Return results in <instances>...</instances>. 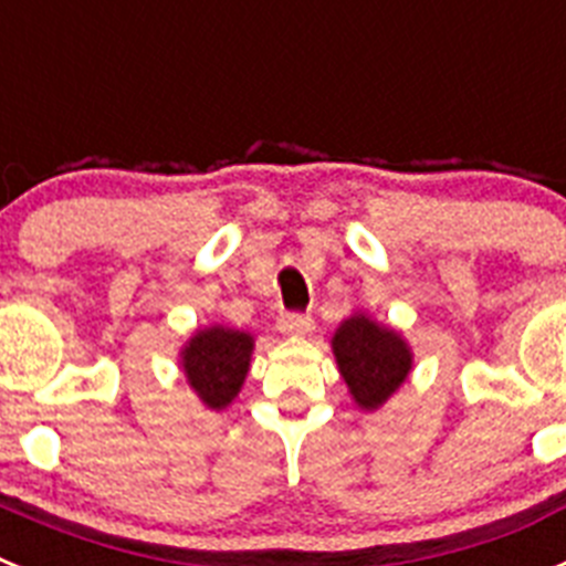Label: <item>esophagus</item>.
Listing matches in <instances>:
<instances>
[{
	"instance_id": "1",
	"label": "esophagus",
	"mask_w": 566,
	"mask_h": 566,
	"mask_svg": "<svg viewBox=\"0 0 566 566\" xmlns=\"http://www.w3.org/2000/svg\"><path fill=\"white\" fill-rule=\"evenodd\" d=\"M277 328L289 337H306L314 332V319L308 314H286V317H280Z\"/></svg>"
}]
</instances>
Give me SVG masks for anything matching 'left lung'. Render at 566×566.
<instances>
[{"instance_id": "8db88e82", "label": "left lung", "mask_w": 566, "mask_h": 566, "mask_svg": "<svg viewBox=\"0 0 566 566\" xmlns=\"http://www.w3.org/2000/svg\"><path fill=\"white\" fill-rule=\"evenodd\" d=\"M332 352L359 411L382 408L413 368V352L402 332L382 326L368 312H354L339 323Z\"/></svg>"}]
</instances>
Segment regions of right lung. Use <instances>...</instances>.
Returning <instances> with one entry per match:
<instances>
[{"label":"right lung","mask_w":566,"mask_h":566,"mask_svg":"<svg viewBox=\"0 0 566 566\" xmlns=\"http://www.w3.org/2000/svg\"><path fill=\"white\" fill-rule=\"evenodd\" d=\"M252 352V334L212 323L192 332L178 354V365L195 397L201 399L209 411H223L234 402L247 382Z\"/></svg>","instance_id":"add662e5"}]
</instances>
